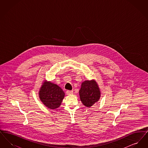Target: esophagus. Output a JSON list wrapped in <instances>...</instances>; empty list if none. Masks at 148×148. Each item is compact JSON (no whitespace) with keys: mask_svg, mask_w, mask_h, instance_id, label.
I'll list each match as a JSON object with an SVG mask.
<instances>
[{"mask_svg":"<svg viewBox=\"0 0 148 148\" xmlns=\"http://www.w3.org/2000/svg\"><path fill=\"white\" fill-rule=\"evenodd\" d=\"M66 93L67 95H69L73 94V91H71V90H67V91L66 92Z\"/></svg>","mask_w":148,"mask_h":148,"instance_id":"34e87169","label":"esophagus"}]
</instances>
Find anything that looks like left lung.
<instances>
[{
	"mask_svg": "<svg viewBox=\"0 0 148 148\" xmlns=\"http://www.w3.org/2000/svg\"><path fill=\"white\" fill-rule=\"evenodd\" d=\"M79 92L82 103L88 108L98 101L101 94L98 85L94 80L83 82Z\"/></svg>",
	"mask_w": 148,
	"mask_h": 148,
	"instance_id": "8db88e82",
	"label": "left lung"
}]
</instances>
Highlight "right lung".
I'll return each instance as SVG.
<instances>
[{
	"label": "right lung",
	"mask_w": 148,
	"mask_h": 148,
	"mask_svg": "<svg viewBox=\"0 0 148 148\" xmlns=\"http://www.w3.org/2000/svg\"><path fill=\"white\" fill-rule=\"evenodd\" d=\"M39 95L43 104L51 109H56L61 105L65 93L58 85L45 80L40 88Z\"/></svg>",
	"instance_id": "right-lung-1"
}]
</instances>
